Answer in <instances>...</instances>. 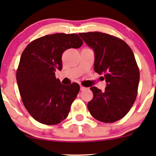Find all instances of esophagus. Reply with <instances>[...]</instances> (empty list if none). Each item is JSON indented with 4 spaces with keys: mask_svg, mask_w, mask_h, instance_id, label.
I'll return each instance as SVG.
<instances>
[{
    "mask_svg": "<svg viewBox=\"0 0 156 156\" xmlns=\"http://www.w3.org/2000/svg\"><path fill=\"white\" fill-rule=\"evenodd\" d=\"M85 89H87V88L83 87V86H80V90H81V91H82V90H84Z\"/></svg>",
    "mask_w": 156,
    "mask_h": 156,
    "instance_id": "1",
    "label": "esophagus"
}]
</instances>
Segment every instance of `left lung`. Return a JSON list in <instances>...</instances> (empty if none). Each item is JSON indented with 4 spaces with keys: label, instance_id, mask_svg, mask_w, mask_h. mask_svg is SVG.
Wrapping results in <instances>:
<instances>
[{
    "label": "left lung",
    "instance_id": "8db88e82",
    "mask_svg": "<svg viewBox=\"0 0 156 156\" xmlns=\"http://www.w3.org/2000/svg\"><path fill=\"white\" fill-rule=\"evenodd\" d=\"M79 35L95 53L94 70L104 74L106 87H90L93 98L87 103L90 114L105 123L115 122L129 112L135 101L140 72L132 49L119 38L102 32Z\"/></svg>",
    "mask_w": 156,
    "mask_h": 156
}]
</instances>
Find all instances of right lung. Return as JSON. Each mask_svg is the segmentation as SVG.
Wrapping results in <instances>:
<instances>
[{
	"instance_id": "right-lung-1",
	"label": "right lung",
	"mask_w": 156,
	"mask_h": 156,
	"mask_svg": "<svg viewBox=\"0 0 156 156\" xmlns=\"http://www.w3.org/2000/svg\"><path fill=\"white\" fill-rule=\"evenodd\" d=\"M82 43L77 34L57 33L34 40L23 51L16 82L24 105L38 122L54 125L68 116L80 85L62 84L55 72L62 69L63 52Z\"/></svg>"
}]
</instances>
